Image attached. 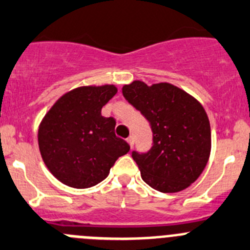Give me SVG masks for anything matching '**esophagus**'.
Instances as JSON below:
<instances>
[{
	"label": "esophagus",
	"instance_id": "34e87169",
	"mask_svg": "<svg viewBox=\"0 0 250 250\" xmlns=\"http://www.w3.org/2000/svg\"><path fill=\"white\" fill-rule=\"evenodd\" d=\"M127 144L130 145V147H132V146H134V137H132V136L127 137Z\"/></svg>",
	"mask_w": 250,
	"mask_h": 250
}]
</instances>
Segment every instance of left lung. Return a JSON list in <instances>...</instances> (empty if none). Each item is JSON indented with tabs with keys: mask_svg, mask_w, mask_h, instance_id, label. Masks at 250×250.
Wrapping results in <instances>:
<instances>
[{
	"mask_svg": "<svg viewBox=\"0 0 250 250\" xmlns=\"http://www.w3.org/2000/svg\"><path fill=\"white\" fill-rule=\"evenodd\" d=\"M123 94L148 120L153 132L147 153L132 152L144 182L161 192L187 189L210 158L211 127L204 106L167 82L147 85L132 81L124 85Z\"/></svg>",
	"mask_w": 250,
	"mask_h": 250,
	"instance_id": "left-lung-1",
	"label": "left lung"
}]
</instances>
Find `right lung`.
<instances>
[{
    "mask_svg": "<svg viewBox=\"0 0 250 250\" xmlns=\"http://www.w3.org/2000/svg\"><path fill=\"white\" fill-rule=\"evenodd\" d=\"M116 93L114 84L77 87L61 96L40 121V154L62 184L94 187L130 151L129 144L115 135L114 118L102 116V108Z\"/></svg>",
    "mask_w": 250,
    "mask_h": 250,
    "instance_id": "add662e5",
    "label": "right lung"
}]
</instances>
